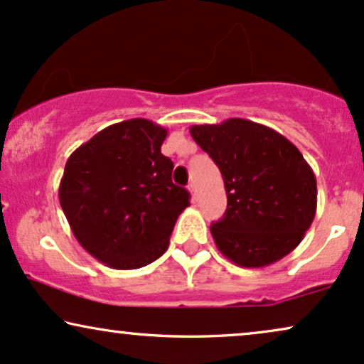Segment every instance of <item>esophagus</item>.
I'll return each instance as SVG.
<instances>
[{"mask_svg":"<svg viewBox=\"0 0 364 364\" xmlns=\"http://www.w3.org/2000/svg\"><path fill=\"white\" fill-rule=\"evenodd\" d=\"M188 190H190L193 200H196L198 193H196V185H195V183H190V185H188Z\"/></svg>","mask_w":364,"mask_h":364,"instance_id":"esophagus-1","label":"esophagus"}]
</instances>
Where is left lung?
Masks as SVG:
<instances>
[{
	"mask_svg": "<svg viewBox=\"0 0 364 364\" xmlns=\"http://www.w3.org/2000/svg\"><path fill=\"white\" fill-rule=\"evenodd\" d=\"M215 161L227 211L210 227L218 250L245 269L274 264L304 238L316 215V176L304 156L274 129L247 119L190 127Z\"/></svg>",
	"mask_w": 364,
	"mask_h": 364,
	"instance_id": "1",
	"label": "left lung"
}]
</instances>
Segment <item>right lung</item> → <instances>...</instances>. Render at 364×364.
Wrapping results in <instances>:
<instances>
[{
    "label": "right lung",
    "instance_id": "add662e5",
    "mask_svg": "<svg viewBox=\"0 0 364 364\" xmlns=\"http://www.w3.org/2000/svg\"><path fill=\"white\" fill-rule=\"evenodd\" d=\"M168 131L148 119L102 129L67 159L60 205L92 257L117 270L139 269L166 252L190 193L173 185L161 153Z\"/></svg>",
    "mask_w": 364,
    "mask_h": 364
}]
</instances>
